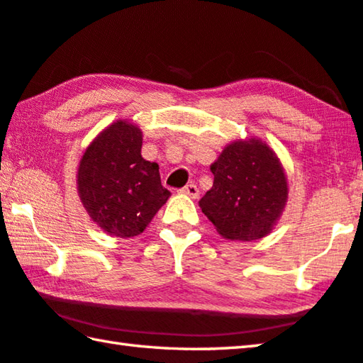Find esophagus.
<instances>
[{
    "label": "esophagus",
    "mask_w": 363,
    "mask_h": 363,
    "mask_svg": "<svg viewBox=\"0 0 363 363\" xmlns=\"http://www.w3.org/2000/svg\"><path fill=\"white\" fill-rule=\"evenodd\" d=\"M181 194L189 195L190 199H196V196H199V194H200V190H199V187L195 186V184H187L186 187L181 189Z\"/></svg>",
    "instance_id": "34e87169"
}]
</instances>
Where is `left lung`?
<instances>
[{"instance_id":"obj_1","label":"left lung","mask_w":363,"mask_h":363,"mask_svg":"<svg viewBox=\"0 0 363 363\" xmlns=\"http://www.w3.org/2000/svg\"><path fill=\"white\" fill-rule=\"evenodd\" d=\"M213 187L199 205L227 240L251 242L277 224L288 200L279 157L261 139L233 140L211 164Z\"/></svg>"}]
</instances>
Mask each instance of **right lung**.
I'll list each match as a JSON object with an SVG mask.
<instances>
[{"label": "right lung", "mask_w": 363, "mask_h": 363, "mask_svg": "<svg viewBox=\"0 0 363 363\" xmlns=\"http://www.w3.org/2000/svg\"><path fill=\"white\" fill-rule=\"evenodd\" d=\"M143 131L118 120L107 126L79 160L77 189L89 218L104 232L131 238L145 230L171 192L158 164L140 155Z\"/></svg>", "instance_id": "obj_1"}]
</instances>
